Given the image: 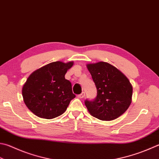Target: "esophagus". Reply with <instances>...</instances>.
Instances as JSON below:
<instances>
[{
  "label": "esophagus",
  "mask_w": 159,
  "mask_h": 159,
  "mask_svg": "<svg viewBox=\"0 0 159 159\" xmlns=\"http://www.w3.org/2000/svg\"><path fill=\"white\" fill-rule=\"evenodd\" d=\"M84 96H85V93L84 92V91H83L81 94H80V95H77V97H78V98H80V99L84 98Z\"/></svg>",
  "instance_id": "1"
}]
</instances>
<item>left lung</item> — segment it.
Instances as JSON below:
<instances>
[{
	"label": "left lung",
	"mask_w": 159,
	"mask_h": 159,
	"mask_svg": "<svg viewBox=\"0 0 159 159\" xmlns=\"http://www.w3.org/2000/svg\"><path fill=\"white\" fill-rule=\"evenodd\" d=\"M97 88L93 101H85L90 114L104 121L118 118L131 103L133 88L127 77L107 62L86 65Z\"/></svg>",
	"instance_id": "1"
}]
</instances>
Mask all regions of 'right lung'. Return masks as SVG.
Masks as SVG:
<instances>
[{"label": "right lung", "instance_id": "1", "mask_svg": "<svg viewBox=\"0 0 159 159\" xmlns=\"http://www.w3.org/2000/svg\"><path fill=\"white\" fill-rule=\"evenodd\" d=\"M73 61H55L41 67L29 76L22 89L27 107L38 117L52 119L63 114L75 98L65 75Z\"/></svg>", "mask_w": 159, "mask_h": 159}]
</instances>
